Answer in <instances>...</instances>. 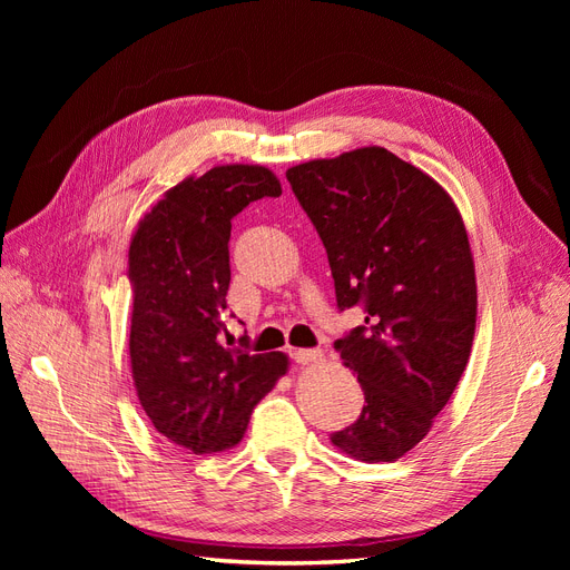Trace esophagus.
<instances>
[{
	"instance_id": "34e87169",
	"label": "esophagus",
	"mask_w": 570,
	"mask_h": 570,
	"mask_svg": "<svg viewBox=\"0 0 570 570\" xmlns=\"http://www.w3.org/2000/svg\"><path fill=\"white\" fill-rule=\"evenodd\" d=\"M292 358H295L297 364L306 366V364H316V361L323 358V354H321V350H295L292 352Z\"/></svg>"
}]
</instances>
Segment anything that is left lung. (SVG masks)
I'll use <instances>...</instances> for the list:
<instances>
[{
    "mask_svg": "<svg viewBox=\"0 0 570 570\" xmlns=\"http://www.w3.org/2000/svg\"><path fill=\"white\" fill-rule=\"evenodd\" d=\"M287 180L323 239L337 306L366 312L335 340L366 404L331 442L356 461H396L433 428L471 356L478 287L463 218L438 180L385 147L292 166Z\"/></svg>",
    "mask_w": 570,
    "mask_h": 570,
    "instance_id": "8db88e82",
    "label": "left lung"
}]
</instances>
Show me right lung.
Here are the masks:
<instances>
[{
  "mask_svg": "<svg viewBox=\"0 0 570 570\" xmlns=\"http://www.w3.org/2000/svg\"><path fill=\"white\" fill-rule=\"evenodd\" d=\"M281 195L266 166H214L170 187L130 239L128 350L137 400L164 438L195 454L239 444L254 406L289 366L283 352L220 344L230 220L249 202Z\"/></svg>",
  "mask_w": 570,
  "mask_h": 570,
  "instance_id": "obj_1",
  "label": "right lung"
}]
</instances>
